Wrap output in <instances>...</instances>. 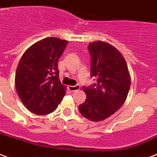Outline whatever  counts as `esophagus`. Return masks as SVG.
<instances>
[{
    "label": "esophagus",
    "mask_w": 157,
    "mask_h": 157,
    "mask_svg": "<svg viewBox=\"0 0 157 157\" xmlns=\"http://www.w3.org/2000/svg\"><path fill=\"white\" fill-rule=\"evenodd\" d=\"M68 88H69V91L75 92V91H78V90H79V89H80V86L79 85L69 86V87H68Z\"/></svg>",
    "instance_id": "1"
}]
</instances>
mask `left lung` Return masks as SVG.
<instances>
[{"mask_svg":"<svg viewBox=\"0 0 157 157\" xmlns=\"http://www.w3.org/2000/svg\"><path fill=\"white\" fill-rule=\"evenodd\" d=\"M91 78L97 83L83 87L86 100L78 106L80 113L94 122L108 118L121 108L128 97L131 78L121 53L106 42L89 43Z\"/></svg>","mask_w":157,"mask_h":157,"instance_id":"obj_1","label":"left lung"}]
</instances>
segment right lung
I'll use <instances>...</instances> for the list:
<instances>
[{
    "label": "right lung",
    "instance_id": "obj_1",
    "mask_svg": "<svg viewBox=\"0 0 157 157\" xmlns=\"http://www.w3.org/2000/svg\"><path fill=\"white\" fill-rule=\"evenodd\" d=\"M68 41L55 37L34 44L25 52L16 73V91L33 113L46 115L57 108L65 94L59 78L58 60Z\"/></svg>",
    "mask_w": 157,
    "mask_h": 157
}]
</instances>
